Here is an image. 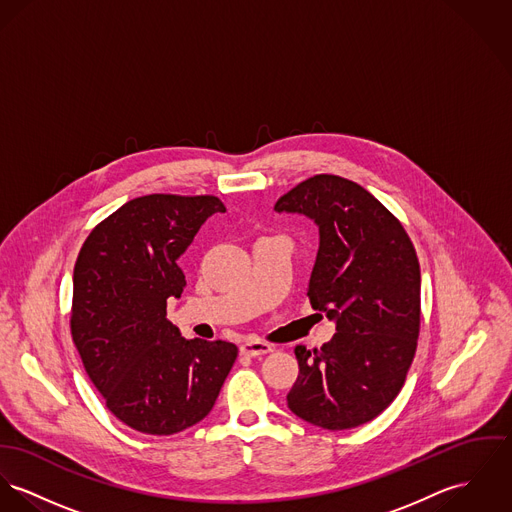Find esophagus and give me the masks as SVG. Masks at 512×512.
<instances>
[{"mask_svg":"<svg viewBox=\"0 0 512 512\" xmlns=\"http://www.w3.org/2000/svg\"><path fill=\"white\" fill-rule=\"evenodd\" d=\"M270 352H272V346L268 342H262V340H246L244 344H240V354L242 356L262 358V356H266Z\"/></svg>","mask_w":512,"mask_h":512,"instance_id":"esophagus-1","label":"esophagus"}]
</instances>
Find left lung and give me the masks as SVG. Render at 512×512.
Returning <instances> with one entry per match:
<instances>
[{"instance_id":"obj_1","label":"left lung","mask_w":512,"mask_h":512,"mask_svg":"<svg viewBox=\"0 0 512 512\" xmlns=\"http://www.w3.org/2000/svg\"><path fill=\"white\" fill-rule=\"evenodd\" d=\"M319 227L309 301L336 323L328 344L295 348L299 375L287 407L326 430L381 415L399 395L417 352L420 266L401 221L368 189L319 174L274 207Z\"/></svg>"}]
</instances>
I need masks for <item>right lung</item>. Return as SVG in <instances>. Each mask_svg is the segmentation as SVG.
Here are the masks:
<instances>
[{"label":"right lung","instance_id":"add662e5","mask_svg":"<svg viewBox=\"0 0 512 512\" xmlns=\"http://www.w3.org/2000/svg\"><path fill=\"white\" fill-rule=\"evenodd\" d=\"M215 195L152 193L103 219L78 254L70 330L105 407L144 434L168 436L205 419L233 368L225 340H186L166 319L186 276L178 266L213 213Z\"/></svg>","mask_w":512,"mask_h":512}]
</instances>
